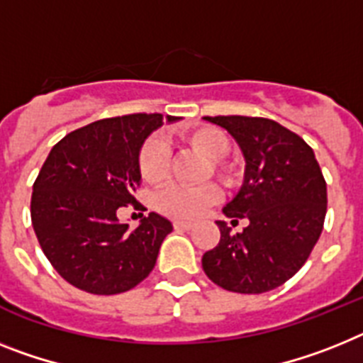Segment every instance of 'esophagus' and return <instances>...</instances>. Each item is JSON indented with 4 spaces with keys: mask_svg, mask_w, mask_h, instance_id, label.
Segmentation results:
<instances>
[{
    "mask_svg": "<svg viewBox=\"0 0 363 363\" xmlns=\"http://www.w3.org/2000/svg\"><path fill=\"white\" fill-rule=\"evenodd\" d=\"M173 227L184 228V230H190V228L194 227V223H191V221H184V219H175V221H173Z\"/></svg>",
    "mask_w": 363,
    "mask_h": 363,
    "instance_id": "34e87169",
    "label": "esophagus"
}]
</instances>
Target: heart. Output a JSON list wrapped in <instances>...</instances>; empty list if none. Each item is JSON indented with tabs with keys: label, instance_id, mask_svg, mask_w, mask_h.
Returning <instances> with one entry per match:
<instances>
[{
	"label": "heart",
	"instance_id": "heart-1",
	"mask_svg": "<svg viewBox=\"0 0 363 363\" xmlns=\"http://www.w3.org/2000/svg\"><path fill=\"white\" fill-rule=\"evenodd\" d=\"M182 138L208 158L210 166L221 181H225L227 184L236 181V175H238L236 166L223 160L230 151V138L225 130L212 127V125H199V127L186 130ZM138 169L145 182L162 181L167 169L166 144L157 138L147 140L140 149ZM219 197H221V190L214 182H206L201 186L169 184L155 196V205L167 216L191 219L203 214L214 203H218Z\"/></svg>",
	"mask_w": 363,
	"mask_h": 363
}]
</instances>
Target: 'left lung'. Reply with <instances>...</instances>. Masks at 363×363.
Returning <instances> with one entry per match:
<instances>
[{"label": "left lung", "instance_id": "left-lung-1", "mask_svg": "<svg viewBox=\"0 0 363 363\" xmlns=\"http://www.w3.org/2000/svg\"><path fill=\"white\" fill-rule=\"evenodd\" d=\"M236 140L245 158L243 184L223 214L249 219L230 234L218 221L221 238L203 255L214 284L236 294H264L282 286L308 260L327 214V182L315 155L299 135L267 118L205 116Z\"/></svg>", "mask_w": 363, "mask_h": 363}]
</instances>
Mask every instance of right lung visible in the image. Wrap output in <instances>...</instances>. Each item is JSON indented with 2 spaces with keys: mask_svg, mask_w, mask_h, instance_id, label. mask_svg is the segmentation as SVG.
<instances>
[{
  "mask_svg": "<svg viewBox=\"0 0 363 363\" xmlns=\"http://www.w3.org/2000/svg\"><path fill=\"white\" fill-rule=\"evenodd\" d=\"M162 123V114L94 121L64 136L45 158L33 184V228L55 271L79 290L123 294L153 271L173 225L151 212L130 230L116 212L140 205V149Z\"/></svg>",
  "mask_w": 363,
  "mask_h": 363,
  "instance_id": "obj_1",
  "label": "right lung"
}]
</instances>
